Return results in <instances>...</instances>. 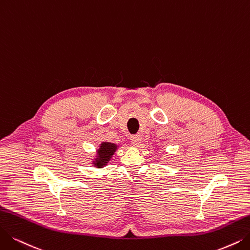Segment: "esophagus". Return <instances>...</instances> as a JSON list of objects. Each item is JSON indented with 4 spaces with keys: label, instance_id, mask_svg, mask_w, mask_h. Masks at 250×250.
Listing matches in <instances>:
<instances>
[{
    "label": "esophagus",
    "instance_id": "obj_1",
    "mask_svg": "<svg viewBox=\"0 0 250 250\" xmlns=\"http://www.w3.org/2000/svg\"><path fill=\"white\" fill-rule=\"evenodd\" d=\"M131 144L134 146H138L139 144H141V142H142V136L139 135V134H136V135H133V136H131Z\"/></svg>",
    "mask_w": 250,
    "mask_h": 250
}]
</instances>
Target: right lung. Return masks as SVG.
Returning <instances> with one entry per match:
<instances>
[{
  "instance_id": "obj_1",
  "label": "right lung",
  "mask_w": 250,
  "mask_h": 250,
  "mask_svg": "<svg viewBox=\"0 0 250 250\" xmlns=\"http://www.w3.org/2000/svg\"><path fill=\"white\" fill-rule=\"evenodd\" d=\"M118 147L119 145L117 144L109 142H102L96 148L93 159H91L92 166L96 168H104L106 165H108L109 161H111L114 155L116 154Z\"/></svg>"
}]
</instances>
